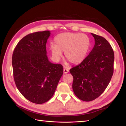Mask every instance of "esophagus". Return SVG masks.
I'll list each match as a JSON object with an SVG mask.
<instances>
[{"label": "esophagus", "instance_id": "34e87169", "mask_svg": "<svg viewBox=\"0 0 126 126\" xmlns=\"http://www.w3.org/2000/svg\"><path fill=\"white\" fill-rule=\"evenodd\" d=\"M69 72V69L68 68H64L63 70V73L64 74H67Z\"/></svg>", "mask_w": 126, "mask_h": 126}]
</instances>
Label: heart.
Returning <instances> with one entry per match:
<instances>
[{"instance_id":"heart-1","label":"heart","mask_w":126,"mask_h":126,"mask_svg":"<svg viewBox=\"0 0 126 126\" xmlns=\"http://www.w3.org/2000/svg\"><path fill=\"white\" fill-rule=\"evenodd\" d=\"M55 44H50L49 49L53 58L58 61L64 51V57L71 64H77L86 57L90 41L86 34L80 33L64 32L58 34Z\"/></svg>"}]
</instances>
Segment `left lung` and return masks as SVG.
<instances>
[{
	"instance_id": "left-lung-1",
	"label": "left lung",
	"mask_w": 126,
	"mask_h": 126,
	"mask_svg": "<svg viewBox=\"0 0 126 126\" xmlns=\"http://www.w3.org/2000/svg\"><path fill=\"white\" fill-rule=\"evenodd\" d=\"M95 45L89 55L70 70L73 89L80 100L91 101L100 96L110 82L114 72V53L103 37L91 33Z\"/></svg>"
}]
</instances>
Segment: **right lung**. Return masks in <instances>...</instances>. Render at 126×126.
Here are the masks:
<instances>
[{"mask_svg":"<svg viewBox=\"0 0 126 126\" xmlns=\"http://www.w3.org/2000/svg\"><path fill=\"white\" fill-rule=\"evenodd\" d=\"M49 31L29 34L16 45L12 55L13 77L17 88L31 102L42 104L52 97L63 73L61 64L47 56Z\"/></svg>","mask_w":126,"mask_h":126,"instance_id":"1","label":"right lung"}]
</instances>
